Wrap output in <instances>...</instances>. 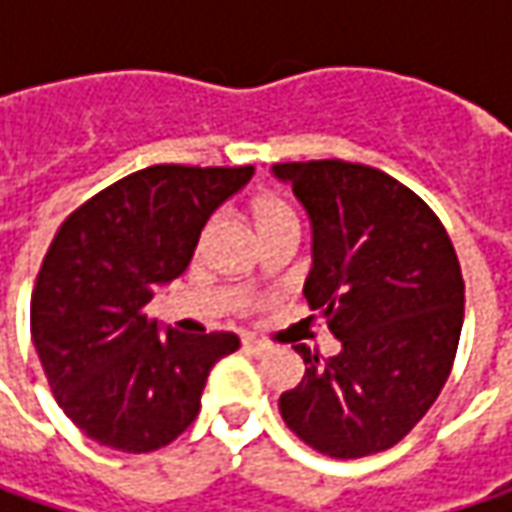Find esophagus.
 Wrapping results in <instances>:
<instances>
[{"instance_id": "esophagus-1", "label": "esophagus", "mask_w": 512, "mask_h": 512, "mask_svg": "<svg viewBox=\"0 0 512 512\" xmlns=\"http://www.w3.org/2000/svg\"><path fill=\"white\" fill-rule=\"evenodd\" d=\"M242 350L245 353H250V356H265V353H270V344L267 342H259V339H242Z\"/></svg>"}]
</instances>
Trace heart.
Listing matches in <instances>:
<instances>
[{
	"label": "heart",
	"instance_id": "obj_1",
	"mask_svg": "<svg viewBox=\"0 0 512 512\" xmlns=\"http://www.w3.org/2000/svg\"><path fill=\"white\" fill-rule=\"evenodd\" d=\"M250 216H253V225H256V233H259V236L276 230V227L287 225V222H296L293 210H290L276 193H262V196H256L253 205H250Z\"/></svg>",
	"mask_w": 512,
	"mask_h": 512
}]
</instances>
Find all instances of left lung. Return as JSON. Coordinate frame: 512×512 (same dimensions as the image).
Returning <instances> with one entry per match:
<instances>
[{
	"instance_id": "8db88e82",
	"label": "left lung",
	"mask_w": 512,
	"mask_h": 512,
	"mask_svg": "<svg viewBox=\"0 0 512 512\" xmlns=\"http://www.w3.org/2000/svg\"><path fill=\"white\" fill-rule=\"evenodd\" d=\"M270 170L305 207V299L342 344L325 362L296 347L305 376L279 396V413L330 459L382 453L430 410L456 359L464 282L453 242L436 213L382 170L339 159Z\"/></svg>"
}]
</instances>
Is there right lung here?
<instances>
[{
    "instance_id": "add662e5",
    "label": "right lung",
    "mask_w": 512,
    "mask_h": 512,
    "mask_svg": "<svg viewBox=\"0 0 512 512\" xmlns=\"http://www.w3.org/2000/svg\"><path fill=\"white\" fill-rule=\"evenodd\" d=\"M253 168L153 165L73 210L42 262L30 339L50 390L88 439L122 453L170 444L196 419L233 333L185 336L145 307L179 279L207 219Z\"/></svg>"
}]
</instances>
